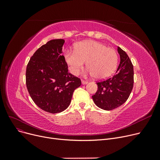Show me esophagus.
Segmentation results:
<instances>
[{"label":"esophagus","instance_id":"obj_1","mask_svg":"<svg viewBox=\"0 0 160 160\" xmlns=\"http://www.w3.org/2000/svg\"><path fill=\"white\" fill-rule=\"evenodd\" d=\"M87 83H88V81H86V80H82V84H86Z\"/></svg>","mask_w":160,"mask_h":160}]
</instances>
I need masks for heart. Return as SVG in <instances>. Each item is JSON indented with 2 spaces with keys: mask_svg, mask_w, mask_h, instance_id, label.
I'll return each instance as SVG.
<instances>
[{
  "mask_svg": "<svg viewBox=\"0 0 160 160\" xmlns=\"http://www.w3.org/2000/svg\"><path fill=\"white\" fill-rule=\"evenodd\" d=\"M65 59L72 74H78L86 62L89 73L97 80H102L111 76L115 70L118 54L115 50L102 43L86 40L76 44L74 52L67 51Z\"/></svg>",
  "mask_w": 160,
  "mask_h": 160,
  "instance_id": "1",
  "label": "heart"
}]
</instances>
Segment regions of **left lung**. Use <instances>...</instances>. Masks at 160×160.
<instances>
[{
	"mask_svg": "<svg viewBox=\"0 0 160 160\" xmlns=\"http://www.w3.org/2000/svg\"><path fill=\"white\" fill-rule=\"evenodd\" d=\"M120 63L112 77L97 83L98 89L92 96L95 104L104 110H112L122 105L128 98L133 86V67L130 58L117 47Z\"/></svg>",
	"mask_w": 160,
	"mask_h": 160,
	"instance_id": "8db88e82",
	"label": "left lung"
}]
</instances>
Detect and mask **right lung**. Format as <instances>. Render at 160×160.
<instances>
[{
  "instance_id": "obj_1",
  "label": "right lung",
  "mask_w": 160,
  "mask_h": 160,
  "mask_svg": "<svg viewBox=\"0 0 160 160\" xmlns=\"http://www.w3.org/2000/svg\"><path fill=\"white\" fill-rule=\"evenodd\" d=\"M65 41L52 39L39 48L27 67L26 84L34 103L47 112L60 113L69 106L81 80L69 73L62 55Z\"/></svg>"
}]
</instances>
